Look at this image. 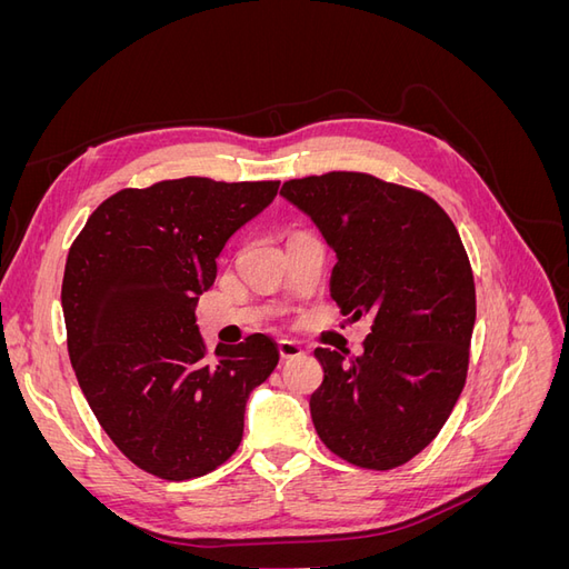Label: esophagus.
Returning <instances> with one entry per match:
<instances>
[{"label": "esophagus", "mask_w": 569, "mask_h": 569, "mask_svg": "<svg viewBox=\"0 0 569 569\" xmlns=\"http://www.w3.org/2000/svg\"><path fill=\"white\" fill-rule=\"evenodd\" d=\"M278 351H280L282 358H297V356L303 353V349L299 347V343L291 341V339H280L278 341Z\"/></svg>", "instance_id": "obj_1"}]
</instances>
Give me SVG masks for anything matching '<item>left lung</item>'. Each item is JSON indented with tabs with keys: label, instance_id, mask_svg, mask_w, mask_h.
<instances>
[{
	"label": "left lung",
	"instance_id": "obj_1",
	"mask_svg": "<svg viewBox=\"0 0 569 569\" xmlns=\"http://www.w3.org/2000/svg\"><path fill=\"white\" fill-rule=\"evenodd\" d=\"M280 194L335 249L330 291L341 316L372 318L360 356L316 349V432L356 468H399L432 443L468 377L477 313L468 251L420 189L332 170L289 180Z\"/></svg>",
	"mask_w": 569,
	"mask_h": 569
}]
</instances>
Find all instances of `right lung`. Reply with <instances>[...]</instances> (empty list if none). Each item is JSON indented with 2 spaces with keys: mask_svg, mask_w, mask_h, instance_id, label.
<instances>
[{
  "mask_svg": "<svg viewBox=\"0 0 569 569\" xmlns=\"http://www.w3.org/2000/svg\"><path fill=\"white\" fill-rule=\"evenodd\" d=\"M278 187L189 176L120 189L68 249L61 306L78 385L118 451L153 477L194 479L226 462L251 389L278 366L266 335L209 353L194 318L218 253Z\"/></svg>",
  "mask_w": 569,
  "mask_h": 569,
  "instance_id": "add662e5",
  "label": "right lung"
}]
</instances>
